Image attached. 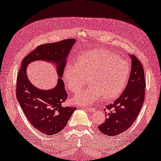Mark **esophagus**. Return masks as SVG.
I'll return each mask as SVG.
<instances>
[{"label": "esophagus", "mask_w": 161, "mask_h": 161, "mask_svg": "<svg viewBox=\"0 0 161 161\" xmlns=\"http://www.w3.org/2000/svg\"><path fill=\"white\" fill-rule=\"evenodd\" d=\"M85 109H86L88 112H94L95 111V109L94 108H85Z\"/></svg>", "instance_id": "34e87169"}]
</instances>
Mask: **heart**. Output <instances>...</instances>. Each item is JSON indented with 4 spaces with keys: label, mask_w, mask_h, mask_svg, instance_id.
<instances>
[{
    "label": "heart",
    "mask_w": 161,
    "mask_h": 161,
    "mask_svg": "<svg viewBox=\"0 0 161 161\" xmlns=\"http://www.w3.org/2000/svg\"><path fill=\"white\" fill-rule=\"evenodd\" d=\"M130 75L127 61L117 57L109 51L99 49L78 55L76 64L65 66L63 78L67 88L77 92L89 78L91 83L78 92L73 102L78 105H91L100 97L113 100L124 91Z\"/></svg>",
    "instance_id": "obj_1"
}]
</instances>
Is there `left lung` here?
Returning a JSON list of instances; mask_svg holds the SVG:
<instances>
[{
    "label": "left lung",
    "instance_id": "obj_1",
    "mask_svg": "<svg viewBox=\"0 0 161 161\" xmlns=\"http://www.w3.org/2000/svg\"><path fill=\"white\" fill-rule=\"evenodd\" d=\"M129 56L131 58V70L127 85L113 104L106 106L105 121L98 126L106 136H117L127 130L136 121L144 101V70L138 58Z\"/></svg>",
    "mask_w": 161,
    "mask_h": 161
}]
</instances>
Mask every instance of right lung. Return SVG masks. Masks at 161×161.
Segmentation results:
<instances>
[{"mask_svg":"<svg viewBox=\"0 0 161 161\" xmlns=\"http://www.w3.org/2000/svg\"><path fill=\"white\" fill-rule=\"evenodd\" d=\"M75 42V39H68L42 44L25 57L22 62L17 78V100L28 121L36 129L46 135L61 131L76 109L75 108L64 106L68 95L61 79L67 57ZM39 60L56 65L60 78L55 88L44 91L31 83L26 75V67L31 62Z\"/></svg>","mask_w":161,"mask_h":161,"instance_id":"right-lung-1","label":"right lung"}]
</instances>
